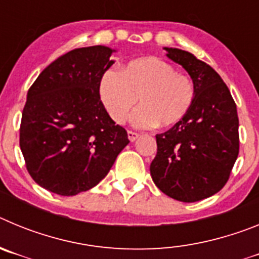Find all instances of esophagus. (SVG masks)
I'll use <instances>...</instances> for the list:
<instances>
[{
	"instance_id": "esophagus-1",
	"label": "esophagus",
	"mask_w": 259,
	"mask_h": 259,
	"mask_svg": "<svg viewBox=\"0 0 259 259\" xmlns=\"http://www.w3.org/2000/svg\"><path fill=\"white\" fill-rule=\"evenodd\" d=\"M127 134H128V139H130V141H135L136 139H139V136H140V135L136 134V132L134 131H128Z\"/></svg>"
}]
</instances>
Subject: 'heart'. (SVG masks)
Masks as SVG:
<instances>
[{"mask_svg":"<svg viewBox=\"0 0 259 259\" xmlns=\"http://www.w3.org/2000/svg\"><path fill=\"white\" fill-rule=\"evenodd\" d=\"M197 88L188 75L171 63L149 57L130 62L123 71L107 70L100 81V97L110 118L118 124L132 116L137 127L168 128L189 113Z\"/></svg>","mask_w":259,"mask_h":259,"instance_id":"heart-1","label":"heart"}]
</instances>
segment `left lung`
Returning a JSON list of instances; mask_svg holds the SVG:
<instances>
[{
  "instance_id": "8db88e82",
  "label": "left lung",
  "mask_w": 259,
  "mask_h": 259,
  "mask_svg": "<svg viewBox=\"0 0 259 259\" xmlns=\"http://www.w3.org/2000/svg\"><path fill=\"white\" fill-rule=\"evenodd\" d=\"M193 79L197 96L189 113L155 136L150 175L164 194L196 202L223 188L239 155V118L230 89L212 67L189 52L164 48Z\"/></svg>"
}]
</instances>
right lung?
I'll use <instances>...</instances> for the list:
<instances>
[{"label": "right lung", "instance_id": "right-lung-1", "mask_svg": "<svg viewBox=\"0 0 259 259\" xmlns=\"http://www.w3.org/2000/svg\"><path fill=\"white\" fill-rule=\"evenodd\" d=\"M114 52L104 45L71 50L52 62L27 93L20 150L32 179L53 193L75 196L93 188L130 143L100 98Z\"/></svg>", "mask_w": 259, "mask_h": 259}]
</instances>
